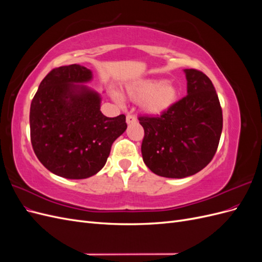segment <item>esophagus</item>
<instances>
[{
	"label": "esophagus",
	"instance_id": "1",
	"mask_svg": "<svg viewBox=\"0 0 262 262\" xmlns=\"http://www.w3.org/2000/svg\"><path fill=\"white\" fill-rule=\"evenodd\" d=\"M134 122H137V118L136 117L132 116V115L126 116V123L131 124V123H134Z\"/></svg>",
	"mask_w": 262,
	"mask_h": 262
}]
</instances>
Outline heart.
Here are the masks:
<instances>
[{
	"label": "heart",
	"instance_id": "heart-1",
	"mask_svg": "<svg viewBox=\"0 0 262 262\" xmlns=\"http://www.w3.org/2000/svg\"><path fill=\"white\" fill-rule=\"evenodd\" d=\"M126 96L136 102H140L142 112L150 117L162 116L176 104L178 90L169 81L147 78L134 82L126 87ZM113 96L118 104H122V98L118 93Z\"/></svg>",
	"mask_w": 262,
	"mask_h": 262
}]
</instances>
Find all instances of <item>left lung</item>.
I'll list each match as a JSON object with an SVG mask.
<instances>
[{"mask_svg":"<svg viewBox=\"0 0 262 262\" xmlns=\"http://www.w3.org/2000/svg\"><path fill=\"white\" fill-rule=\"evenodd\" d=\"M187 96L160 117H140L142 157L158 176L185 178L203 169L215 154L223 128L217 94L200 71L185 69Z\"/></svg>","mask_w":262,"mask_h":262,"instance_id":"8db88e82","label":"left lung"}]
</instances>
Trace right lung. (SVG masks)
I'll list each match as a JSON object with an SVG mask.
<instances>
[{"label":"right lung","instance_id":"add662e5","mask_svg":"<svg viewBox=\"0 0 262 262\" xmlns=\"http://www.w3.org/2000/svg\"><path fill=\"white\" fill-rule=\"evenodd\" d=\"M93 72L80 64L53 69L30 105V139L35 154L54 175L92 177L104 167L116 139L126 129L125 116L100 112L101 96L89 87Z\"/></svg>","mask_w":262,"mask_h":262}]
</instances>
